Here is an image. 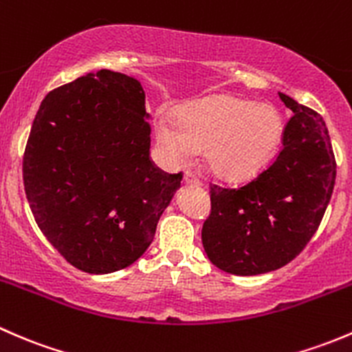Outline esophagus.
Segmentation results:
<instances>
[{
	"label": "esophagus",
	"instance_id": "1",
	"mask_svg": "<svg viewBox=\"0 0 352 352\" xmlns=\"http://www.w3.org/2000/svg\"><path fill=\"white\" fill-rule=\"evenodd\" d=\"M183 183L184 184H190V186H200V179L197 176L191 175V173H184L183 175Z\"/></svg>",
	"mask_w": 352,
	"mask_h": 352
}]
</instances>
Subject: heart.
<instances>
[{
    "label": "heart",
    "mask_w": 352,
    "mask_h": 352,
    "mask_svg": "<svg viewBox=\"0 0 352 352\" xmlns=\"http://www.w3.org/2000/svg\"><path fill=\"white\" fill-rule=\"evenodd\" d=\"M285 120L273 104L215 95L155 120V140L171 162H186L205 149L210 171L241 181L263 171L280 151Z\"/></svg>",
    "instance_id": "obj_1"
}]
</instances>
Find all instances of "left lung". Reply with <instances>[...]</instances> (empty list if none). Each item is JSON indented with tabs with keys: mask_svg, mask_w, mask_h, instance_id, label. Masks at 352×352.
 <instances>
[{
	"mask_svg": "<svg viewBox=\"0 0 352 352\" xmlns=\"http://www.w3.org/2000/svg\"><path fill=\"white\" fill-rule=\"evenodd\" d=\"M292 111L276 161L249 183L213 184L201 242L210 263L237 276L280 270L320 226L336 183V157L324 118L280 93Z\"/></svg>",
	"mask_w": 352,
	"mask_h": 352,
	"instance_id": "obj_1",
	"label": "left lung"
}]
</instances>
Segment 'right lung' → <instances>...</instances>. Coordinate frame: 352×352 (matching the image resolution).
<instances>
[{"label": "right lung", "instance_id": "1", "mask_svg": "<svg viewBox=\"0 0 352 352\" xmlns=\"http://www.w3.org/2000/svg\"><path fill=\"white\" fill-rule=\"evenodd\" d=\"M146 93L101 71L43 98L23 155V184L38 229L67 263L108 274L135 263L181 175L151 161Z\"/></svg>", "mask_w": 352, "mask_h": 352}]
</instances>
